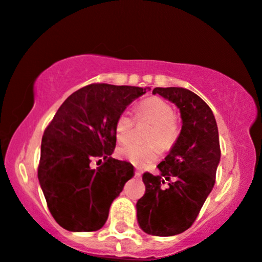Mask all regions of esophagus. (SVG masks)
Wrapping results in <instances>:
<instances>
[{"label":"esophagus","mask_w":262,"mask_h":262,"mask_svg":"<svg viewBox=\"0 0 262 262\" xmlns=\"http://www.w3.org/2000/svg\"><path fill=\"white\" fill-rule=\"evenodd\" d=\"M135 175H136L137 178H141V175H142V171H141V170H136V173H135Z\"/></svg>","instance_id":"34e87169"}]
</instances>
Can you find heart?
Listing matches in <instances>:
<instances>
[{"mask_svg": "<svg viewBox=\"0 0 262 262\" xmlns=\"http://www.w3.org/2000/svg\"><path fill=\"white\" fill-rule=\"evenodd\" d=\"M140 119H147L155 125L150 141L158 142L164 149L170 148L179 135V128L175 125V110L168 101L161 98H148L143 100L137 107ZM134 118L127 113H122L115 122V135L120 142L126 143L132 138L134 134ZM120 156L137 167L148 165L156 162L161 153V147L157 143L141 144L128 143L119 150Z\"/></svg>", "mask_w": 262, "mask_h": 262, "instance_id": "b5f03b06", "label": "heart"}]
</instances>
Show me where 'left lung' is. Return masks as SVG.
<instances>
[{"instance_id":"1","label":"left lung","mask_w":262,"mask_h":262,"mask_svg":"<svg viewBox=\"0 0 262 262\" xmlns=\"http://www.w3.org/2000/svg\"><path fill=\"white\" fill-rule=\"evenodd\" d=\"M180 110L181 130L159 174L144 173L146 192L137 201V222L144 233L171 236L192 226L216 181L220 136L211 107L198 94L179 87L153 89Z\"/></svg>"}]
</instances>
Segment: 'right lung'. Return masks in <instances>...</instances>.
<instances>
[{
    "mask_svg": "<svg viewBox=\"0 0 262 262\" xmlns=\"http://www.w3.org/2000/svg\"><path fill=\"white\" fill-rule=\"evenodd\" d=\"M147 88L97 83L72 93L41 140L38 179L52 217L70 232L104 226L113 201L135 175L134 165L112 158L115 122ZM104 163L92 168L91 161Z\"/></svg>",
    "mask_w": 262,
    "mask_h": 262,
    "instance_id": "obj_1",
    "label": "right lung"
}]
</instances>
